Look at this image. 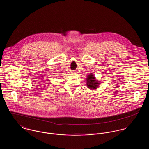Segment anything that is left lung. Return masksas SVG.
Segmentation results:
<instances>
[{
    "label": "left lung",
    "mask_w": 149,
    "mask_h": 149,
    "mask_svg": "<svg viewBox=\"0 0 149 149\" xmlns=\"http://www.w3.org/2000/svg\"><path fill=\"white\" fill-rule=\"evenodd\" d=\"M86 79H87V82H86L87 86L88 87V88L90 89H95L99 86V85H100L99 83L97 82V81L95 79L94 74H93L92 73L88 75Z\"/></svg>",
    "instance_id": "left-lung-1"
}]
</instances>
